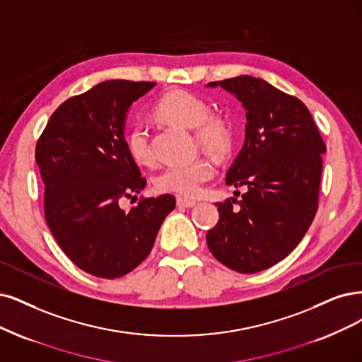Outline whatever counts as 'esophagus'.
Instances as JSON below:
<instances>
[{"mask_svg":"<svg viewBox=\"0 0 362 362\" xmlns=\"http://www.w3.org/2000/svg\"><path fill=\"white\" fill-rule=\"evenodd\" d=\"M195 206V202H192V199H186V198H182L179 197L177 198V207H186V209H191Z\"/></svg>","mask_w":362,"mask_h":362,"instance_id":"esophagus-1","label":"esophagus"}]
</instances>
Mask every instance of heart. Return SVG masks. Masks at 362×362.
<instances>
[{"label": "heart", "mask_w": 362, "mask_h": 362, "mask_svg": "<svg viewBox=\"0 0 362 362\" xmlns=\"http://www.w3.org/2000/svg\"><path fill=\"white\" fill-rule=\"evenodd\" d=\"M155 115L164 122L185 128L195 129L194 136L197 143L213 153H223L228 151L231 132L223 119L210 115L209 104L194 93L182 89H174L158 101ZM128 155L139 165L152 163V152L149 137L141 124H134L128 128L125 136ZM215 167L209 159L198 158L191 163L170 165L160 171L155 179L158 192L177 194L182 197H197L203 191V186L209 182Z\"/></svg>", "instance_id": "obj_1"}]
</instances>
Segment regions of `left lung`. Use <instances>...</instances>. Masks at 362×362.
<instances>
[{
    "label": "left lung",
    "instance_id": "1",
    "mask_svg": "<svg viewBox=\"0 0 362 362\" xmlns=\"http://www.w3.org/2000/svg\"><path fill=\"white\" fill-rule=\"evenodd\" d=\"M218 85L247 112L245 144L225 179L247 191L216 203L219 221L206 240L228 269L258 273L286 258L313 222L327 147L297 97L252 76L209 83Z\"/></svg>",
    "mask_w": 362,
    "mask_h": 362
}]
</instances>
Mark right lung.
<instances>
[{
	"label": "right lung",
	"instance_id": "obj_1",
	"mask_svg": "<svg viewBox=\"0 0 362 362\" xmlns=\"http://www.w3.org/2000/svg\"><path fill=\"white\" fill-rule=\"evenodd\" d=\"M155 82L107 80L64 101L35 146L45 183V216L62 252L78 269L116 279L149 255L173 195L137 198L146 177L128 155L124 125L134 101Z\"/></svg>",
	"mask_w": 362,
	"mask_h": 362
}]
</instances>
